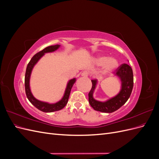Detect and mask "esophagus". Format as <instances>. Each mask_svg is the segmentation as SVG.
Listing matches in <instances>:
<instances>
[{
	"mask_svg": "<svg viewBox=\"0 0 159 159\" xmlns=\"http://www.w3.org/2000/svg\"><path fill=\"white\" fill-rule=\"evenodd\" d=\"M81 76L83 77H88V72L87 71H84L82 73H81Z\"/></svg>",
	"mask_w": 159,
	"mask_h": 159,
	"instance_id": "34e87169",
	"label": "esophagus"
}]
</instances>
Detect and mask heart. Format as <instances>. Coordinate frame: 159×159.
Returning <instances> with one entry per match:
<instances>
[{
    "instance_id": "1",
    "label": "heart",
    "mask_w": 159,
    "mask_h": 159,
    "mask_svg": "<svg viewBox=\"0 0 159 159\" xmlns=\"http://www.w3.org/2000/svg\"><path fill=\"white\" fill-rule=\"evenodd\" d=\"M97 63L99 65L105 64V71H109L117 66V61L115 59H108L107 57H99L97 59Z\"/></svg>"
}]
</instances>
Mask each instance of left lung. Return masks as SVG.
Returning a JSON list of instances; mask_svg holds the SVG:
<instances>
[{"mask_svg":"<svg viewBox=\"0 0 159 159\" xmlns=\"http://www.w3.org/2000/svg\"><path fill=\"white\" fill-rule=\"evenodd\" d=\"M115 71L116 75L121 80L122 89L117 95L106 102H98L93 98V90L97 81H91L92 87L88 93L89 103L95 111L103 113H113L123 106L131 95L133 88V73L131 68L127 64H123L118 67Z\"/></svg>","mask_w":159,"mask_h":159,"instance_id":"8db88e82","label":"left lung"}]
</instances>
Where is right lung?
Wrapping results in <instances>:
<instances>
[{
    "instance_id": "obj_1",
    "label": "right lung",
    "mask_w": 159,
    "mask_h": 159,
    "mask_svg": "<svg viewBox=\"0 0 159 159\" xmlns=\"http://www.w3.org/2000/svg\"><path fill=\"white\" fill-rule=\"evenodd\" d=\"M59 46L60 45L48 46L45 48L44 49L40 51L39 52L36 53V54L32 57V59L29 61V63L28 64L26 67L25 78V92H26V97L34 106L36 107L38 109L42 111L43 112H46V113L54 112V111H59V110H61V109H63L66 106V104L68 103L71 88L74 84V83L75 82V79L71 80L69 81L63 98H62V99L59 102H57L55 104H49L47 103L40 102V101H38L34 98L30 92V89L29 87V80H30L31 71L33 68L34 66L36 64V63L38 61V60H39L40 57L44 54V53L54 52L58 48Z\"/></svg>"
}]
</instances>
